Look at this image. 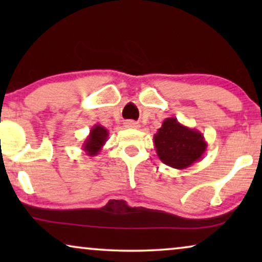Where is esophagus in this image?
I'll return each mask as SVG.
<instances>
[{
    "instance_id": "34e87169",
    "label": "esophagus",
    "mask_w": 262,
    "mask_h": 262,
    "mask_svg": "<svg viewBox=\"0 0 262 262\" xmlns=\"http://www.w3.org/2000/svg\"><path fill=\"white\" fill-rule=\"evenodd\" d=\"M125 126L130 127V128H138L139 124L136 123V121H134V120H127L126 123H125Z\"/></svg>"
}]
</instances>
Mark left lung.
<instances>
[{"label":"left lung","instance_id":"obj_1","mask_svg":"<svg viewBox=\"0 0 262 262\" xmlns=\"http://www.w3.org/2000/svg\"><path fill=\"white\" fill-rule=\"evenodd\" d=\"M154 144L159 159L175 169H185L202 159L207 143L202 132L185 126L177 118L164 119L155 135Z\"/></svg>","mask_w":262,"mask_h":262}]
</instances>
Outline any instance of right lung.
Segmentation results:
<instances>
[{
	"instance_id": "1",
	"label": "right lung",
	"mask_w": 262,
	"mask_h": 262,
	"mask_svg": "<svg viewBox=\"0 0 262 262\" xmlns=\"http://www.w3.org/2000/svg\"><path fill=\"white\" fill-rule=\"evenodd\" d=\"M107 138H108V130L103 127L102 125L95 124L89 132L88 137L84 139L82 149L88 156L94 157L101 151L103 145L107 142Z\"/></svg>"
}]
</instances>
